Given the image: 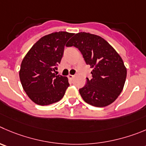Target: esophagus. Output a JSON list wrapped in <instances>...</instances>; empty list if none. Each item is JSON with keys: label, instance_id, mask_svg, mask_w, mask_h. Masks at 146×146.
<instances>
[{"label": "esophagus", "instance_id": "34e87169", "mask_svg": "<svg viewBox=\"0 0 146 146\" xmlns=\"http://www.w3.org/2000/svg\"><path fill=\"white\" fill-rule=\"evenodd\" d=\"M67 77H68V78L69 79V80H72V79H73L74 77V76L72 75V74H69V75H68Z\"/></svg>", "mask_w": 146, "mask_h": 146}]
</instances>
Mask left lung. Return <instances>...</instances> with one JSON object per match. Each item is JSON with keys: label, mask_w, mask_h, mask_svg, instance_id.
Wrapping results in <instances>:
<instances>
[{"label": "left lung", "mask_w": 146, "mask_h": 146, "mask_svg": "<svg viewBox=\"0 0 146 146\" xmlns=\"http://www.w3.org/2000/svg\"><path fill=\"white\" fill-rule=\"evenodd\" d=\"M77 47L81 51L87 64L90 66L91 80L80 89L84 102L102 108L115 100L123 91L127 69L121 56L115 48L99 36L90 33L76 34L66 46Z\"/></svg>", "instance_id": "1"}]
</instances>
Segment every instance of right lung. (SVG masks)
I'll return each mask as SVG.
<instances>
[{
  "instance_id": "obj_1",
  "label": "right lung",
  "mask_w": 146,
  "mask_h": 146,
  "mask_svg": "<svg viewBox=\"0 0 146 146\" xmlns=\"http://www.w3.org/2000/svg\"><path fill=\"white\" fill-rule=\"evenodd\" d=\"M72 33H52L41 37L22 60L19 77L23 90L34 103L44 106L58 102L69 86L68 78L56 75V65Z\"/></svg>"
}]
</instances>
